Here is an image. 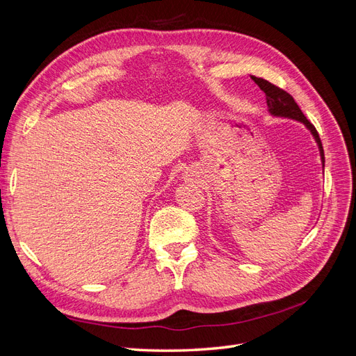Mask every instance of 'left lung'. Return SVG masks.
<instances>
[{"instance_id": "obj_1", "label": "left lung", "mask_w": 356, "mask_h": 356, "mask_svg": "<svg viewBox=\"0 0 356 356\" xmlns=\"http://www.w3.org/2000/svg\"><path fill=\"white\" fill-rule=\"evenodd\" d=\"M255 84L260 88L264 93H266V101H267V108L268 113L275 117H285V118H293V120H297L300 123H303L310 134L314 135L315 141L319 147V153H321V160H322V166L325 165V157H324V148H322V143H321V138L316 132L315 126L312 124L306 115L301 113L300 106L297 105V102L294 101L293 96H291L288 92H285L284 89L277 88V86L272 84L270 81H267L264 79H258V77H251Z\"/></svg>"}]
</instances>
